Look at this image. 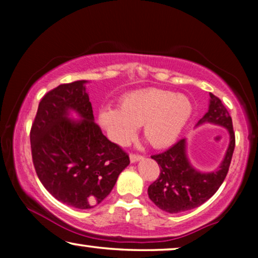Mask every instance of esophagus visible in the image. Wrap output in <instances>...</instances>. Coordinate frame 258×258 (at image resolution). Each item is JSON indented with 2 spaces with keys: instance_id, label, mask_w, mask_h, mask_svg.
I'll return each instance as SVG.
<instances>
[{
  "instance_id": "34e87169",
  "label": "esophagus",
  "mask_w": 258,
  "mask_h": 258,
  "mask_svg": "<svg viewBox=\"0 0 258 258\" xmlns=\"http://www.w3.org/2000/svg\"><path fill=\"white\" fill-rule=\"evenodd\" d=\"M130 162H132V163H135V162H137V161H140V160H142L143 158V156L142 155H140V154H130Z\"/></svg>"
}]
</instances>
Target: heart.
Listing matches in <instances>:
<instances>
[{
    "label": "heart",
    "mask_w": 258,
    "mask_h": 258,
    "mask_svg": "<svg viewBox=\"0 0 258 258\" xmlns=\"http://www.w3.org/2000/svg\"><path fill=\"white\" fill-rule=\"evenodd\" d=\"M191 112L192 105L185 96L151 88L126 95L119 109L102 108L98 119L116 143L129 142L137 125H142L151 146L163 148L175 142Z\"/></svg>",
    "instance_id": "1"
}]
</instances>
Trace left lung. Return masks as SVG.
I'll return each instance as SVG.
<instances>
[{
    "label": "left lung",
    "instance_id": "1",
    "mask_svg": "<svg viewBox=\"0 0 258 258\" xmlns=\"http://www.w3.org/2000/svg\"><path fill=\"white\" fill-rule=\"evenodd\" d=\"M206 122L224 126L230 134L227 154L217 170L200 172L194 169L186 157L185 139L179 140L164 153L151 156L160 165V175L149 185L148 195L163 211L177 214L200 207L217 191L228 174L235 149L232 119L222 101L211 93L209 110L197 125Z\"/></svg>",
    "mask_w": 258,
    "mask_h": 258
}]
</instances>
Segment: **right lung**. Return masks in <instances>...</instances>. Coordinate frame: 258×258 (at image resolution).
I'll return each instance as SVG.
<instances>
[{"mask_svg": "<svg viewBox=\"0 0 258 258\" xmlns=\"http://www.w3.org/2000/svg\"><path fill=\"white\" fill-rule=\"evenodd\" d=\"M84 83L76 81L48 91L30 130L31 156L41 183L56 200L77 209L100 204L130 163L129 155L94 122ZM69 110L83 118L69 119Z\"/></svg>", "mask_w": 258, "mask_h": 258, "instance_id": "add662e5", "label": "right lung"}]
</instances>
